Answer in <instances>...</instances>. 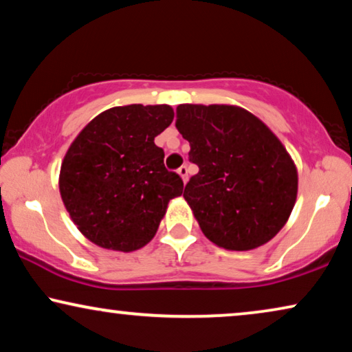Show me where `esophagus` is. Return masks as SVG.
Returning a JSON list of instances; mask_svg holds the SVG:
<instances>
[{"label":"esophagus","mask_w":352,"mask_h":352,"mask_svg":"<svg viewBox=\"0 0 352 352\" xmlns=\"http://www.w3.org/2000/svg\"><path fill=\"white\" fill-rule=\"evenodd\" d=\"M177 172H179V173H180L182 180H184V182H186V180H188V167H186V166H182V167H180V168H179V170H177Z\"/></svg>","instance_id":"1"}]
</instances>
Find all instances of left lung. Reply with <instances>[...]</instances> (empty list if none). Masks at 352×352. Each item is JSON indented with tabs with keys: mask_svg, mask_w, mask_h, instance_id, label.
<instances>
[{
	"mask_svg": "<svg viewBox=\"0 0 352 352\" xmlns=\"http://www.w3.org/2000/svg\"><path fill=\"white\" fill-rule=\"evenodd\" d=\"M175 127L199 172L184 198L210 241L248 251L272 240L296 203L298 172L280 140L241 107L180 104Z\"/></svg>",
	"mask_w": 352,
	"mask_h": 352,
	"instance_id": "8db88e82",
	"label": "left lung"
}]
</instances>
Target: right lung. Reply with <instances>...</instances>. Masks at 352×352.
Here are the masks:
<instances>
[{"label": "right lung", "instance_id": "right-lung-1", "mask_svg": "<svg viewBox=\"0 0 352 352\" xmlns=\"http://www.w3.org/2000/svg\"><path fill=\"white\" fill-rule=\"evenodd\" d=\"M173 120L167 104L111 107L70 144L59 175L74 223L95 245L135 251L151 241L184 180L164 166L154 138Z\"/></svg>", "mask_w": 352, "mask_h": 352}]
</instances>
